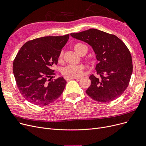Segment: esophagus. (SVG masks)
Wrapping results in <instances>:
<instances>
[{"label":"esophagus","mask_w":146,"mask_h":146,"mask_svg":"<svg viewBox=\"0 0 146 146\" xmlns=\"http://www.w3.org/2000/svg\"><path fill=\"white\" fill-rule=\"evenodd\" d=\"M78 78H69V77H66L65 78V79L66 80H73V79H78Z\"/></svg>","instance_id":"esophagus-1"}]
</instances>
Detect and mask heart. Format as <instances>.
<instances>
[{
  "mask_svg": "<svg viewBox=\"0 0 146 146\" xmlns=\"http://www.w3.org/2000/svg\"><path fill=\"white\" fill-rule=\"evenodd\" d=\"M75 51L78 54L83 51L87 52L88 47L85 44L82 43H77L74 45ZM63 56V51H61L59 54V60H61ZM83 66L79 64H69L63 68L62 73L64 75L69 78H76L80 76L83 71Z\"/></svg>",
  "mask_w": 146,
  "mask_h": 146,
  "instance_id": "1",
  "label": "heart"
}]
</instances>
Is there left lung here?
<instances>
[{
  "label": "left lung",
  "mask_w": 146,
  "mask_h": 146,
  "mask_svg": "<svg viewBox=\"0 0 146 146\" xmlns=\"http://www.w3.org/2000/svg\"><path fill=\"white\" fill-rule=\"evenodd\" d=\"M70 35L88 44L98 61L95 70L100 78L90 76L91 85L86 94L101 102L119 97L128 87L133 73L131 55L125 44L117 36L94 28Z\"/></svg>",
  "instance_id": "8db88e82"
}]
</instances>
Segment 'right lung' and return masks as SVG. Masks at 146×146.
Masks as SVG:
<instances>
[{"mask_svg": "<svg viewBox=\"0 0 146 146\" xmlns=\"http://www.w3.org/2000/svg\"><path fill=\"white\" fill-rule=\"evenodd\" d=\"M68 38L69 34L44 36L29 41L21 48L13 61V72L21 94L28 102L47 105L63 93L66 80L61 76L53 81L51 77L54 74L52 67L57 64Z\"/></svg>", "mask_w": 146, "mask_h": 146, "instance_id": "add662e5", "label": "right lung"}]
</instances>
